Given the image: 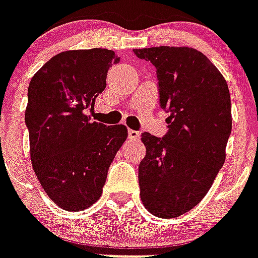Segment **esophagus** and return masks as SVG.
<instances>
[{
  "instance_id": "34e87169",
  "label": "esophagus",
  "mask_w": 258,
  "mask_h": 258,
  "mask_svg": "<svg viewBox=\"0 0 258 258\" xmlns=\"http://www.w3.org/2000/svg\"><path fill=\"white\" fill-rule=\"evenodd\" d=\"M128 138L131 140H138L140 138V133L135 130H128Z\"/></svg>"
}]
</instances>
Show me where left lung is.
<instances>
[{
  "label": "left lung",
  "mask_w": 258,
  "mask_h": 258,
  "mask_svg": "<svg viewBox=\"0 0 258 258\" xmlns=\"http://www.w3.org/2000/svg\"><path fill=\"white\" fill-rule=\"evenodd\" d=\"M156 68L160 106L169 112L167 135L142 134L146 158L139 164L140 199L162 219L196 207L225 162L232 131L227 81L211 60L192 47L135 49Z\"/></svg>",
  "instance_id": "obj_1"
}]
</instances>
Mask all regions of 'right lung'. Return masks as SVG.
Returning <instances> with one entry per match:
<instances>
[{
  "mask_svg": "<svg viewBox=\"0 0 258 258\" xmlns=\"http://www.w3.org/2000/svg\"><path fill=\"white\" fill-rule=\"evenodd\" d=\"M112 50H68L39 69L27 90L25 123L30 159L42 188L64 211L79 212L100 198L108 168L128 133L123 124L91 122Z\"/></svg>",
  "mask_w": 258,
  "mask_h": 258,
  "instance_id": "obj_1",
  "label": "right lung"
}]
</instances>
